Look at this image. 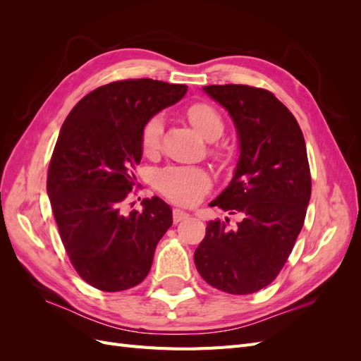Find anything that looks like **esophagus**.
Returning <instances> with one entry per match:
<instances>
[{
    "mask_svg": "<svg viewBox=\"0 0 361 361\" xmlns=\"http://www.w3.org/2000/svg\"><path fill=\"white\" fill-rule=\"evenodd\" d=\"M188 218H190V215H188L187 212H183V211H180V209H173V223H174V224H178V223L185 221V220H188Z\"/></svg>",
    "mask_w": 361,
    "mask_h": 361,
    "instance_id": "1",
    "label": "esophagus"
}]
</instances>
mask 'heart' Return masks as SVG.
I'll list each match as a JSON object with an SVG mask.
<instances>
[{
	"mask_svg": "<svg viewBox=\"0 0 361 361\" xmlns=\"http://www.w3.org/2000/svg\"><path fill=\"white\" fill-rule=\"evenodd\" d=\"M191 125L207 140H216L224 130V120L209 102H194L185 110ZM162 116H152L141 129V147L152 155L159 149L162 138ZM218 157H226L224 150H216ZM211 187V178L197 167H169L157 176L159 192L176 204L192 206L197 203Z\"/></svg>",
	"mask_w": 361,
	"mask_h": 361,
	"instance_id": "1",
	"label": "heart"
}]
</instances>
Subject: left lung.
I'll return each instance as SVG.
<instances>
[{"instance_id": "obj_1", "label": "left lung", "mask_w": 361, "mask_h": 361, "mask_svg": "<svg viewBox=\"0 0 361 361\" xmlns=\"http://www.w3.org/2000/svg\"><path fill=\"white\" fill-rule=\"evenodd\" d=\"M203 89L232 116L241 145L232 182L211 204L243 220L235 228L231 220L207 223L195 268L215 289L253 293L276 280L302 228L312 192L307 149L274 93L245 84Z\"/></svg>"}]
</instances>
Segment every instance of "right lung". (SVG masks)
I'll list each match as a JSON object with an SVG mask.
<instances>
[{
    "mask_svg": "<svg viewBox=\"0 0 361 361\" xmlns=\"http://www.w3.org/2000/svg\"><path fill=\"white\" fill-rule=\"evenodd\" d=\"M187 90L150 78L113 81L85 94L60 129L47 191L72 267L96 289L140 285L173 223L159 197L143 199L141 212L125 214L123 206L143 154L141 129Z\"/></svg>",
    "mask_w": 361,
    "mask_h": 361,
    "instance_id": "add662e5",
    "label": "right lung"
}]
</instances>
